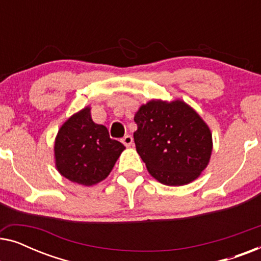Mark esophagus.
I'll return each instance as SVG.
<instances>
[{
    "label": "esophagus",
    "instance_id": "1",
    "mask_svg": "<svg viewBox=\"0 0 261 261\" xmlns=\"http://www.w3.org/2000/svg\"><path fill=\"white\" fill-rule=\"evenodd\" d=\"M121 141H122V144L124 146H130L132 144H133V138H132V135H124V137L121 139Z\"/></svg>",
    "mask_w": 261,
    "mask_h": 261
}]
</instances>
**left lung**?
<instances>
[{"label": "left lung", "instance_id": "left-lung-1", "mask_svg": "<svg viewBox=\"0 0 261 261\" xmlns=\"http://www.w3.org/2000/svg\"><path fill=\"white\" fill-rule=\"evenodd\" d=\"M137 152L151 176L181 187L201 176L210 162L213 135L208 124L183 99H151L134 115Z\"/></svg>", "mask_w": 261, "mask_h": 261}]
</instances>
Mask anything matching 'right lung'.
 Listing matches in <instances>:
<instances>
[{"label":"right lung","mask_w":261,"mask_h":261,"mask_svg":"<svg viewBox=\"0 0 261 261\" xmlns=\"http://www.w3.org/2000/svg\"><path fill=\"white\" fill-rule=\"evenodd\" d=\"M126 148L113 140L103 124L91 119L85 107L71 115L59 128L55 140V163L58 172L73 183L91 187L106 179Z\"/></svg>","instance_id":"1"}]
</instances>
